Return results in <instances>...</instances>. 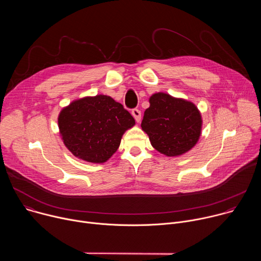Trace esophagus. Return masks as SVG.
Returning <instances> with one entry per match:
<instances>
[{
	"label": "esophagus",
	"mask_w": 261,
	"mask_h": 261,
	"mask_svg": "<svg viewBox=\"0 0 261 261\" xmlns=\"http://www.w3.org/2000/svg\"><path fill=\"white\" fill-rule=\"evenodd\" d=\"M131 114H132V116L134 117L135 121H136L137 123H139L140 120H141V113H140V110L137 109V108H133L132 111H131Z\"/></svg>",
	"instance_id": "34e87169"
}]
</instances>
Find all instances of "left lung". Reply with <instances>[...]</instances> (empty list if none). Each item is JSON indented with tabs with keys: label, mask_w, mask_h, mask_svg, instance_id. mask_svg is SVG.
<instances>
[{
	"label": "left lung",
	"mask_w": 261,
	"mask_h": 261,
	"mask_svg": "<svg viewBox=\"0 0 261 261\" xmlns=\"http://www.w3.org/2000/svg\"><path fill=\"white\" fill-rule=\"evenodd\" d=\"M202 120L197 107L184 99L157 93L150 98L144 111L142 130L158 152L169 157L179 156L196 144Z\"/></svg>",
	"instance_id": "1"
}]
</instances>
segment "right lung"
Here are the masks:
<instances>
[{
    "mask_svg": "<svg viewBox=\"0 0 261 261\" xmlns=\"http://www.w3.org/2000/svg\"><path fill=\"white\" fill-rule=\"evenodd\" d=\"M59 128L68 150L80 159L103 163L120 146L135 120L124 106L105 95L73 101L62 109Z\"/></svg>",
    "mask_w": 261,
    "mask_h": 261,
    "instance_id": "obj_1",
    "label": "right lung"
}]
</instances>
